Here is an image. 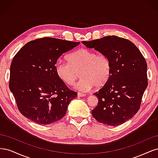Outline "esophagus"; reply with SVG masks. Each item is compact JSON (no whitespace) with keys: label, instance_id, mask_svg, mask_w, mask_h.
<instances>
[{"label":"esophagus","instance_id":"1","mask_svg":"<svg viewBox=\"0 0 158 158\" xmlns=\"http://www.w3.org/2000/svg\"><path fill=\"white\" fill-rule=\"evenodd\" d=\"M78 97H84V96H85V94H82V93H80V92H78Z\"/></svg>","mask_w":158,"mask_h":158}]
</instances>
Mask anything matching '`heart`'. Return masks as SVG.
<instances>
[{"label": "heart", "mask_w": 158, "mask_h": 158, "mask_svg": "<svg viewBox=\"0 0 158 158\" xmlns=\"http://www.w3.org/2000/svg\"><path fill=\"white\" fill-rule=\"evenodd\" d=\"M67 60L69 63L59 61L56 64V73L63 82L69 85H73L80 75L82 78L76 88L83 92L91 89L94 85L96 88L103 86L111 76V60L104 53L97 54L92 50L82 48L68 55Z\"/></svg>", "instance_id": "obj_1"}]
</instances>
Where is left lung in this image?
<instances>
[{
	"instance_id": "left-lung-1",
	"label": "left lung",
	"mask_w": 158,
	"mask_h": 158,
	"mask_svg": "<svg viewBox=\"0 0 158 158\" xmlns=\"http://www.w3.org/2000/svg\"><path fill=\"white\" fill-rule=\"evenodd\" d=\"M82 44L106 54L112 66L108 82L94 94L98 98V104L92 110V116L105 125H121L140 109L148 86L144 57L130 40L115 35L84 41Z\"/></svg>"
}]
</instances>
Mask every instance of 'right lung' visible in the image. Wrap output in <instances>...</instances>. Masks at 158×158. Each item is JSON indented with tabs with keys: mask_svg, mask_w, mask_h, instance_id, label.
I'll return each mask as SVG.
<instances>
[{
	"mask_svg": "<svg viewBox=\"0 0 158 158\" xmlns=\"http://www.w3.org/2000/svg\"><path fill=\"white\" fill-rule=\"evenodd\" d=\"M80 44L52 37L28 42L14 56L9 88L22 115L40 125L58 121L77 93L57 75L55 64L64 52Z\"/></svg>",
	"mask_w": 158,
	"mask_h": 158,
	"instance_id": "obj_1",
	"label": "right lung"
}]
</instances>
